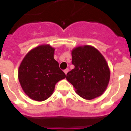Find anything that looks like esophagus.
I'll use <instances>...</instances> for the list:
<instances>
[{
    "label": "esophagus",
    "instance_id": "obj_1",
    "mask_svg": "<svg viewBox=\"0 0 131 131\" xmlns=\"http://www.w3.org/2000/svg\"><path fill=\"white\" fill-rule=\"evenodd\" d=\"M63 71H64L65 74H66V75H67V73H68V71H69V69H66Z\"/></svg>",
    "mask_w": 131,
    "mask_h": 131
}]
</instances>
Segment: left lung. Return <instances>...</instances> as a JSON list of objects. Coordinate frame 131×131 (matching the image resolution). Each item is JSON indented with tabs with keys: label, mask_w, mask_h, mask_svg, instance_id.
<instances>
[{
	"label": "left lung",
	"mask_w": 131,
	"mask_h": 131,
	"mask_svg": "<svg viewBox=\"0 0 131 131\" xmlns=\"http://www.w3.org/2000/svg\"><path fill=\"white\" fill-rule=\"evenodd\" d=\"M75 68L67 73L66 79L75 92L86 100L100 96L106 91L110 78L106 60L96 48L84 45L71 52Z\"/></svg>",
	"instance_id": "left-lung-1"
}]
</instances>
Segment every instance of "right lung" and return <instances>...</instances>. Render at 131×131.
<instances>
[{"instance_id": "right-lung-1", "label": "right lung", "mask_w": 131, "mask_h": 131, "mask_svg": "<svg viewBox=\"0 0 131 131\" xmlns=\"http://www.w3.org/2000/svg\"><path fill=\"white\" fill-rule=\"evenodd\" d=\"M54 50L49 45H40L30 50L19 66V83L32 100H47L52 94L55 84L66 78L58 62L54 60Z\"/></svg>"}]
</instances>
